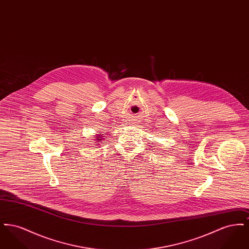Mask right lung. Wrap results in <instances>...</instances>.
I'll use <instances>...</instances> for the list:
<instances>
[{
	"instance_id": "obj_1",
	"label": "right lung",
	"mask_w": 249,
	"mask_h": 249,
	"mask_svg": "<svg viewBox=\"0 0 249 249\" xmlns=\"http://www.w3.org/2000/svg\"><path fill=\"white\" fill-rule=\"evenodd\" d=\"M102 134H103V133H101V134H100V135H99V136H97V137H95V138H98V140H97V141H95V142H102V139H99V138H100V136H101V135H102ZM106 142H107V141H106ZM99 142H96V143H95V144H98V143H99Z\"/></svg>"
}]
</instances>
